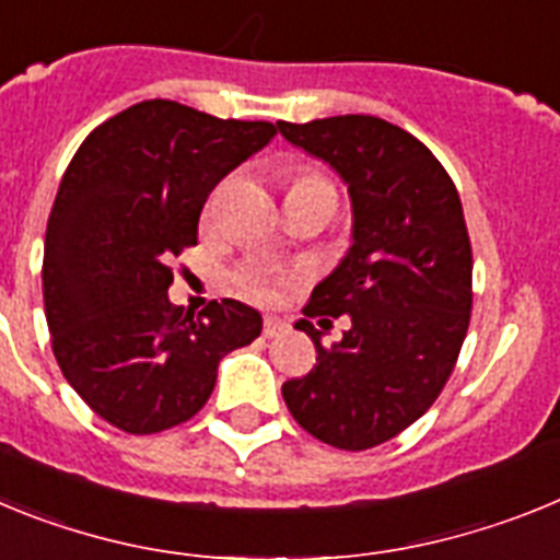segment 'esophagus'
I'll return each mask as SVG.
<instances>
[{"label":"esophagus","instance_id":"34e87169","mask_svg":"<svg viewBox=\"0 0 560 560\" xmlns=\"http://www.w3.org/2000/svg\"><path fill=\"white\" fill-rule=\"evenodd\" d=\"M289 330V323L280 319V316H266L264 319V336L266 339H275V336H283Z\"/></svg>","mask_w":560,"mask_h":560}]
</instances>
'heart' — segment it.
Wrapping results in <instances>:
<instances>
[{
  "mask_svg": "<svg viewBox=\"0 0 560 560\" xmlns=\"http://www.w3.org/2000/svg\"><path fill=\"white\" fill-rule=\"evenodd\" d=\"M296 187H330L328 182L323 179V176H316V173H303V176H296L294 182H291V190H296ZM215 207H219V196L210 201V207H207V219H212L215 215ZM285 283L283 275H275V271H244V275L237 277V289L244 291L249 300H257V303H269V300H275L277 296V289Z\"/></svg>",
  "mask_w": 560,
  "mask_h": 560,
  "instance_id": "heart-1",
  "label": "heart"
}]
</instances>
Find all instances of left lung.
Instances as JSON below:
<instances>
[{
  "label": "left lung",
  "mask_w": 560,
  "mask_h": 560,
  "mask_svg": "<svg viewBox=\"0 0 560 560\" xmlns=\"http://www.w3.org/2000/svg\"><path fill=\"white\" fill-rule=\"evenodd\" d=\"M291 145L328 162L348 185L353 246L316 285L296 328L316 364L283 384L289 412L308 434L364 452L412 427L438 400L471 323V241L446 167L420 140L370 114L296 126ZM314 315H348L342 341L325 349Z\"/></svg>",
  "instance_id": "1"
}]
</instances>
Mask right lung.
<instances>
[{"instance_id": "1", "label": "right lung", "mask_w": 560, "mask_h": 560, "mask_svg": "<svg viewBox=\"0 0 560 560\" xmlns=\"http://www.w3.org/2000/svg\"><path fill=\"white\" fill-rule=\"evenodd\" d=\"M275 133L264 120L142 101L69 162L44 237V311L63 378L112 427L156 434L190 420L219 361L260 336L249 305L212 300L192 316L167 289L212 187Z\"/></svg>"}]
</instances>
